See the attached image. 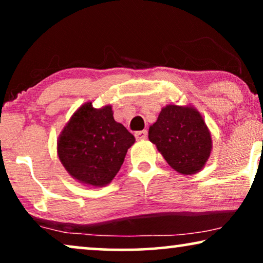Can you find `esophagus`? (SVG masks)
Instances as JSON below:
<instances>
[{"mask_svg":"<svg viewBox=\"0 0 263 263\" xmlns=\"http://www.w3.org/2000/svg\"><path fill=\"white\" fill-rule=\"evenodd\" d=\"M147 130H140V132H136L135 133V138L136 140H145L147 138Z\"/></svg>","mask_w":263,"mask_h":263,"instance_id":"esophagus-1","label":"esophagus"}]
</instances>
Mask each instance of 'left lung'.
<instances>
[{
  "label": "left lung",
  "mask_w": 263,
  "mask_h": 263,
  "mask_svg": "<svg viewBox=\"0 0 263 263\" xmlns=\"http://www.w3.org/2000/svg\"><path fill=\"white\" fill-rule=\"evenodd\" d=\"M149 141L167 164L182 175L200 172L212 153V136L196 107L168 104L149 127Z\"/></svg>",
  "instance_id": "left-lung-1"
}]
</instances>
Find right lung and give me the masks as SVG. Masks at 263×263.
I'll return each instance as SVG.
<instances>
[{"label":"right lung","instance_id":"add662e5","mask_svg":"<svg viewBox=\"0 0 263 263\" xmlns=\"http://www.w3.org/2000/svg\"><path fill=\"white\" fill-rule=\"evenodd\" d=\"M135 138L114 118L112 106L87 102L71 115L57 139V156L81 184L102 188L120 171Z\"/></svg>","mask_w":263,"mask_h":263}]
</instances>
